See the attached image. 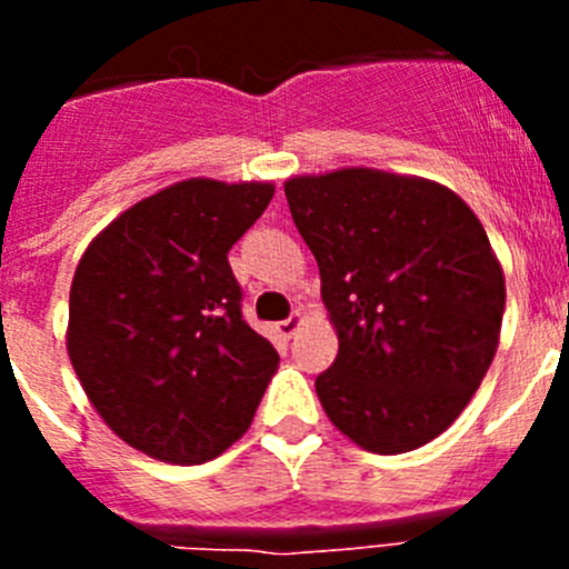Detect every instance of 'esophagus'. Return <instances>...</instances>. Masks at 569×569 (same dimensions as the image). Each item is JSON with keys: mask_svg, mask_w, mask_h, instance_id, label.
<instances>
[{"mask_svg": "<svg viewBox=\"0 0 569 569\" xmlns=\"http://www.w3.org/2000/svg\"><path fill=\"white\" fill-rule=\"evenodd\" d=\"M301 325H305V316L293 313V316H290V319L279 321V325H276V330H279V336H284V339H293L296 330H299Z\"/></svg>", "mask_w": 569, "mask_h": 569, "instance_id": "esophagus-1", "label": "esophagus"}]
</instances>
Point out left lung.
I'll return each mask as SVG.
<instances>
[{"instance_id": "obj_1", "label": "left lung", "mask_w": 569, "mask_h": 569, "mask_svg": "<svg viewBox=\"0 0 569 569\" xmlns=\"http://www.w3.org/2000/svg\"><path fill=\"white\" fill-rule=\"evenodd\" d=\"M284 196L339 336L316 379L328 419L370 453L433 441L499 347L505 270L479 216L433 179L373 168L290 176Z\"/></svg>"}]
</instances>
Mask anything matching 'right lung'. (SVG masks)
<instances>
[{
    "instance_id": "1",
    "label": "right lung",
    "mask_w": 569,
    "mask_h": 569,
    "mask_svg": "<svg viewBox=\"0 0 569 569\" xmlns=\"http://www.w3.org/2000/svg\"><path fill=\"white\" fill-rule=\"evenodd\" d=\"M273 182L184 179L119 213L70 284L68 356L124 445L202 465L248 433L279 353L239 310L228 250Z\"/></svg>"
}]
</instances>
